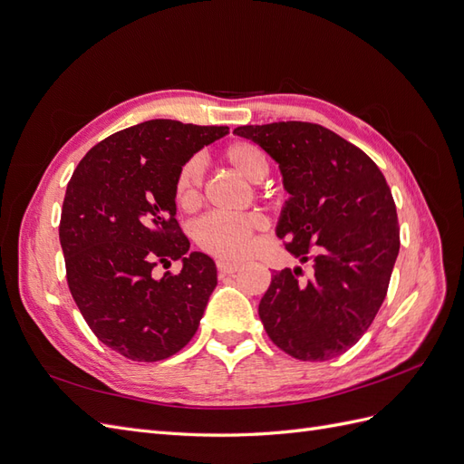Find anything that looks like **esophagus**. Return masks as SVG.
<instances>
[{
    "instance_id": "1",
    "label": "esophagus",
    "mask_w": 464,
    "mask_h": 464,
    "mask_svg": "<svg viewBox=\"0 0 464 464\" xmlns=\"http://www.w3.org/2000/svg\"><path fill=\"white\" fill-rule=\"evenodd\" d=\"M217 269L224 275H234L242 269V263L237 261H228V259H218L217 261Z\"/></svg>"
}]
</instances>
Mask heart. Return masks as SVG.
Instances as JSON below:
<instances>
[{"label":"heart","instance_id":"obj_1","mask_svg":"<svg viewBox=\"0 0 464 464\" xmlns=\"http://www.w3.org/2000/svg\"><path fill=\"white\" fill-rule=\"evenodd\" d=\"M222 160L247 181L259 184L271 170L266 152L251 141H234L222 149ZM203 174L201 164L191 159L179 166L174 179V199L184 210H191L201 203ZM265 230L261 215H220L213 213L199 218L193 227V240L210 256L242 257L254 244L256 234Z\"/></svg>","mask_w":464,"mask_h":464}]
</instances>
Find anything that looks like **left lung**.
Masks as SVG:
<instances>
[{"instance_id": "obj_1", "label": "left lung", "mask_w": 464, "mask_h": 464, "mask_svg": "<svg viewBox=\"0 0 464 464\" xmlns=\"http://www.w3.org/2000/svg\"><path fill=\"white\" fill-rule=\"evenodd\" d=\"M278 164L285 203L276 236L314 276L276 271L259 302L269 339L292 358L341 356L368 331L382 307L401 237L397 207L377 164L341 135L307 121L242 125Z\"/></svg>"}]
</instances>
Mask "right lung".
<instances>
[{
	"label": "right lung",
	"mask_w": 464,
	"mask_h": 464,
	"mask_svg": "<svg viewBox=\"0 0 464 464\" xmlns=\"http://www.w3.org/2000/svg\"><path fill=\"white\" fill-rule=\"evenodd\" d=\"M227 133V125L149 120L94 145L69 179L60 222L67 285L98 341L125 358H170L199 327L217 266L189 251L174 179ZM178 258V276L151 275L159 262Z\"/></svg>",
	"instance_id": "add662e5"
}]
</instances>
